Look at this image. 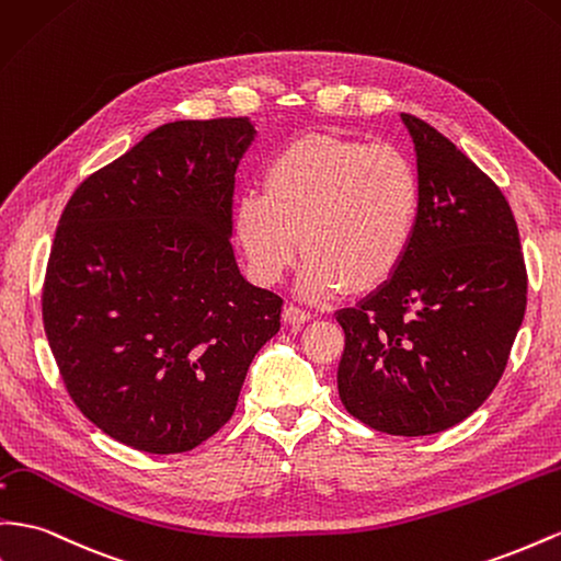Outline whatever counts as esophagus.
Returning a JSON list of instances; mask_svg holds the SVG:
<instances>
[{"label":"esophagus","mask_w":561,"mask_h":561,"mask_svg":"<svg viewBox=\"0 0 561 561\" xmlns=\"http://www.w3.org/2000/svg\"><path fill=\"white\" fill-rule=\"evenodd\" d=\"M283 318H285V323L301 325V323L311 321L313 311H309V309H305V307H297V305H287L285 311H283Z\"/></svg>","instance_id":"obj_1"}]
</instances>
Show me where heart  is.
I'll list each match as a JSON object with an SVG mask.
<instances>
[{
    "label": "heart",
    "mask_w": 561,
    "mask_h": 561,
    "mask_svg": "<svg viewBox=\"0 0 561 561\" xmlns=\"http://www.w3.org/2000/svg\"><path fill=\"white\" fill-rule=\"evenodd\" d=\"M422 211L425 181L405 150L305 134L271 156L262 188L238 195L233 233L260 285H276L305 250L299 293L325 299L346 283L370 290L397 274Z\"/></svg>",
    "instance_id": "heart-1"
}]
</instances>
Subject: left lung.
Wrapping results in <instances>:
<instances>
[{
	"instance_id": "left-lung-1",
	"label": "left lung",
	"mask_w": 561,
	"mask_h": 561,
	"mask_svg": "<svg viewBox=\"0 0 561 561\" xmlns=\"http://www.w3.org/2000/svg\"><path fill=\"white\" fill-rule=\"evenodd\" d=\"M425 181L411 254L337 311L340 399L377 432L425 436L491 397L526 311L519 229L503 191L425 119L403 113Z\"/></svg>"
}]
</instances>
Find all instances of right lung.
Returning <instances> with one entry per match:
<instances>
[{
    "instance_id": "obj_1",
    "label": "right lung",
    "mask_w": 561,
    "mask_h": 561,
    "mask_svg": "<svg viewBox=\"0 0 561 561\" xmlns=\"http://www.w3.org/2000/svg\"><path fill=\"white\" fill-rule=\"evenodd\" d=\"M248 117L179 119L75 188L58 219L42 318L75 405L156 456L231 420L283 299L240 276L233 184Z\"/></svg>"
}]
</instances>
